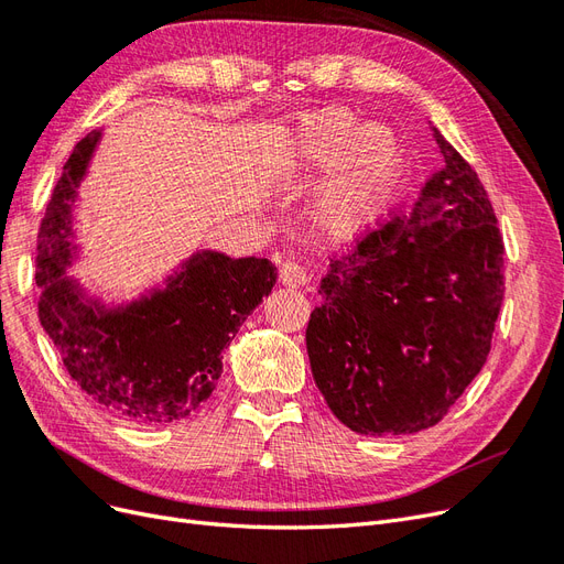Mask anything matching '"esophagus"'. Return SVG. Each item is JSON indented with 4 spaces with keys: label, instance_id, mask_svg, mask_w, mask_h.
<instances>
[{
    "label": "esophagus",
    "instance_id": "obj_1",
    "mask_svg": "<svg viewBox=\"0 0 564 564\" xmlns=\"http://www.w3.org/2000/svg\"><path fill=\"white\" fill-rule=\"evenodd\" d=\"M280 282L284 286H292V289H299L303 286L305 282H308V272H305V268L296 261H286L280 265Z\"/></svg>",
    "mask_w": 564,
    "mask_h": 564
}]
</instances>
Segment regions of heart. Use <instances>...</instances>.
<instances>
[{"instance_id": "heart-1", "label": "heart", "mask_w": 564, "mask_h": 564, "mask_svg": "<svg viewBox=\"0 0 564 564\" xmlns=\"http://www.w3.org/2000/svg\"><path fill=\"white\" fill-rule=\"evenodd\" d=\"M286 176H311L329 166L313 199L317 230L334 242L362 232L395 193L404 148L395 129L365 124L360 115L332 106L289 119L270 145Z\"/></svg>"}]
</instances>
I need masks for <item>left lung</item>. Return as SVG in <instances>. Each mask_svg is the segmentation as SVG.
I'll use <instances>...</instances> for the list:
<instances>
[{
	"label": "left lung",
	"instance_id": "1",
	"mask_svg": "<svg viewBox=\"0 0 564 564\" xmlns=\"http://www.w3.org/2000/svg\"><path fill=\"white\" fill-rule=\"evenodd\" d=\"M445 166L404 216L329 265L305 329L313 379L360 435L431 429L491 348L503 240L473 166L435 127Z\"/></svg>",
	"mask_w": 564,
	"mask_h": 564
}]
</instances>
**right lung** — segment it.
<instances>
[{
	"mask_svg": "<svg viewBox=\"0 0 564 564\" xmlns=\"http://www.w3.org/2000/svg\"><path fill=\"white\" fill-rule=\"evenodd\" d=\"M100 129L82 139L46 207L37 245L40 322L73 381L106 412L133 423H174L218 386L224 350L272 292L268 259L202 249L160 286L106 305L65 270L77 261L75 202Z\"/></svg>",
	"mask_w": 564,
	"mask_h": 564,
	"instance_id": "add662e5",
	"label": "right lung"
}]
</instances>
